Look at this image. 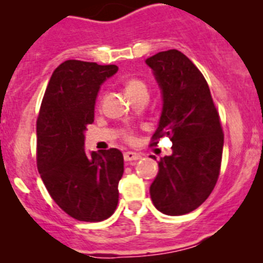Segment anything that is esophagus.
<instances>
[{"label": "esophagus", "mask_w": 263, "mask_h": 263, "mask_svg": "<svg viewBox=\"0 0 263 263\" xmlns=\"http://www.w3.org/2000/svg\"><path fill=\"white\" fill-rule=\"evenodd\" d=\"M141 158L142 156L139 155V154L133 153V151H127V153L124 154L125 161H136V160H139Z\"/></svg>", "instance_id": "obj_1"}]
</instances>
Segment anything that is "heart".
I'll list each match as a JSON object with an SVG mask.
<instances>
[{
  "mask_svg": "<svg viewBox=\"0 0 263 263\" xmlns=\"http://www.w3.org/2000/svg\"><path fill=\"white\" fill-rule=\"evenodd\" d=\"M146 90V84L143 83L142 81H139V79H129V81L126 82V93L127 95H132V93H136V92H139V91H143Z\"/></svg>",
  "mask_w": 263,
  "mask_h": 263,
  "instance_id": "1",
  "label": "heart"
}]
</instances>
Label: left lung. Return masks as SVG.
<instances>
[{"label":"left lung","mask_w":263,"mask_h":263,"mask_svg":"<svg viewBox=\"0 0 263 263\" xmlns=\"http://www.w3.org/2000/svg\"><path fill=\"white\" fill-rule=\"evenodd\" d=\"M160 88L163 108L153 139L170 137L172 155L159 161L150 186L154 206L184 215L201 206L218 181L224 136L206 79L177 49L146 60ZM155 143V142H154ZM151 158H156L151 155Z\"/></svg>","instance_id":"1"}]
</instances>
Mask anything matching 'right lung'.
<instances>
[{
  "label": "right lung",
  "instance_id": "1",
  "mask_svg": "<svg viewBox=\"0 0 263 263\" xmlns=\"http://www.w3.org/2000/svg\"><path fill=\"white\" fill-rule=\"evenodd\" d=\"M116 65L67 60L49 79L36 122L37 170L53 201L71 218L102 221L119 203L124 156L117 148L84 150L102 84Z\"/></svg>",
  "mask_w": 263,
  "mask_h": 263
}]
</instances>
